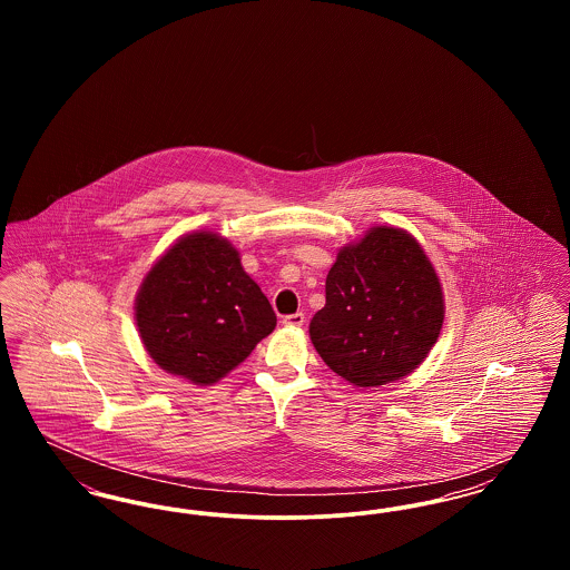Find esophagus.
<instances>
[{"mask_svg": "<svg viewBox=\"0 0 570 570\" xmlns=\"http://www.w3.org/2000/svg\"><path fill=\"white\" fill-rule=\"evenodd\" d=\"M305 323V314L297 312V314H288L282 318V325L286 326H301Z\"/></svg>", "mask_w": 570, "mask_h": 570, "instance_id": "1", "label": "esophagus"}]
</instances>
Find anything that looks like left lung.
I'll list each match as a JSON object with an SVG mask.
<instances>
[{"mask_svg":"<svg viewBox=\"0 0 570 570\" xmlns=\"http://www.w3.org/2000/svg\"><path fill=\"white\" fill-rule=\"evenodd\" d=\"M326 303L309 337L326 365L354 386L414 372L444 323V295L421 244L395 226H374L344 245L326 275Z\"/></svg>","mask_w":570,"mask_h":570,"instance_id":"obj_1","label":"left lung"}]
</instances>
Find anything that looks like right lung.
Segmentation results:
<instances>
[{"instance_id": "1", "label": "right lung", "mask_w": 570, "mask_h": 570, "mask_svg": "<svg viewBox=\"0 0 570 570\" xmlns=\"http://www.w3.org/2000/svg\"><path fill=\"white\" fill-rule=\"evenodd\" d=\"M135 318L154 363L198 386L244 363L277 323L237 247L212 230L184 235L164 252L136 293Z\"/></svg>"}]
</instances>
